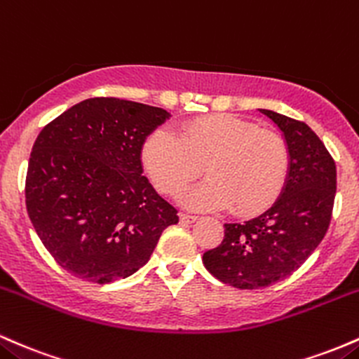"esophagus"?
Wrapping results in <instances>:
<instances>
[{
	"mask_svg": "<svg viewBox=\"0 0 359 359\" xmlns=\"http://www.w3.org/2000/svg\"><path fill=\"white\" fill-rule=\"evenodd\" d=\"M198 220V217L196 215H190V213H181L180 215V222L181 224H193Z\"/></svg>",
	"mask_w": 359,
	"mask_h": 359,
	"instance_id": "esophagus-1",
	"label": "esophagus"
}]
</instances>
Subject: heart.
Segmentation results:
<instances>
[{"label":"heart","mask_w":359,"mask_h":359,"mask_svg":"<svg viewBox=\"0 0 359 359\" xmlns=\"http://www.w3.org/2000/svg\"><path fill=\"white\" fill-rule=\"evenodd\" d=\"M142 163L156 188L178 195L201 172L208 180L183 195L193 210H220L233 205L244 215L271 207L288 178L287 142L276 132L257 128L231 115L188 122L180 135L159 130L147 137Z\"/></svg>","instance_id":"1"}]
</instances>
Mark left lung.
Masks as SVG:
<instances>
[{
    "mask_svg": "<svg viewBox=\"0 0 359 359\" xmlns=\"http://www.w3.org/2000/svg\"><path fill=\"white\" fill-rule=\"evenodd\" d=\"M278 127L290 154L283 191L266 212L225 224L219 248L203 255L217 280L241 290L264 288L297 271L324 239L336 196V163L307 123L259 110Z\"/></svg>",
    "mask_w": 359,
    "mask_h": 359,
    "instance_id": "obj_1",
    "label": "left lung"
}]
</instances>
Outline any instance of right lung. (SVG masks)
<instances>
[{"label": "right lung", "mask_w": 359, "mask_h": 359, "mask_svg": "<svg viewBox=\"0 0 359 359\" xmlns=\"http://www.w3.org/2000/svg\"><path fill=\"white\" fill-rule=\"evenodd\" d=\"M171 114L90 98L42 128L28 161L27 212L47 251L71 275L111 283L151 257L178 212L142 176V146Z\"/></svg>", "instance_id": "1"}]
</instances>
